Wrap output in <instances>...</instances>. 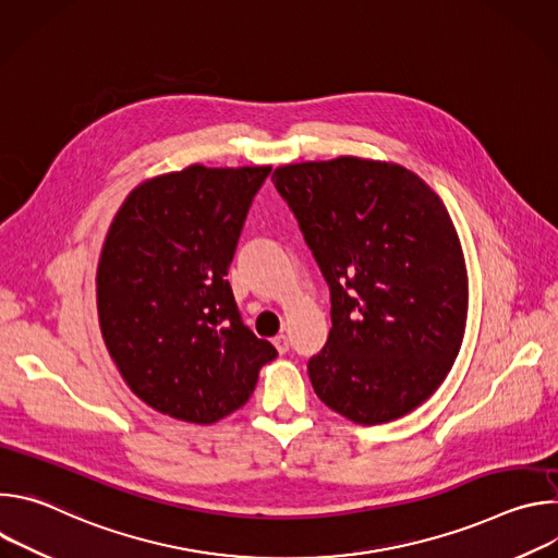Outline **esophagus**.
<instances>
[{"label":"esophagus","instance_id":"1","mask_svg":"<svg viewBox=\"0 0 558 558\" xmlns=\"http://www.w3.org/2000/svg\"><path fill=\"white\" fill-rule=\"evenodd\" d=\"M274 347L278 349L280 355H284L291 344H289V338H287V336H276V338H274Z\"/></svg>","mask_w":558,"mask_h":558}]
</instances>
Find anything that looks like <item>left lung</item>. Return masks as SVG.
<instances>
[{"label": "left lung", "mask_w": 558, "mask_h": 558, "mask_svg": "<svg viewBox=\"0 0 558 558\" xmlns=\"http://www.w3.org/2000/svg\"><path fill=\"white\" fill-rule=\"evenodd\" d=\"M331 289L329 342L308 360L315 395L375 426L422 407L459 355L468 271L452 218L404 166L360 156L271 177Z\"/></svg>", "instance_id": "obj_1"}]
</instances>
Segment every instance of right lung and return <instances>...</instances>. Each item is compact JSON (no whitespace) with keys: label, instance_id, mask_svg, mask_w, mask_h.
Segmentation results:
<instances>
[{"label":"right lung","instance_id":"add662e5","mask_svg":"<svg viewBox=\"0 0 558 558\" xmlns=\"http://www.w3.org/2000/svg\"><path fill=\"white\" fill-rule=\"evenodd\" d=\"M271 166L158 174L119 207L97 267L106 349L149 409L214 424L247 404L278 351L241 320L225 280Z\"/></svg>","mask_w":558,"mask_h":558}]
</instances>
